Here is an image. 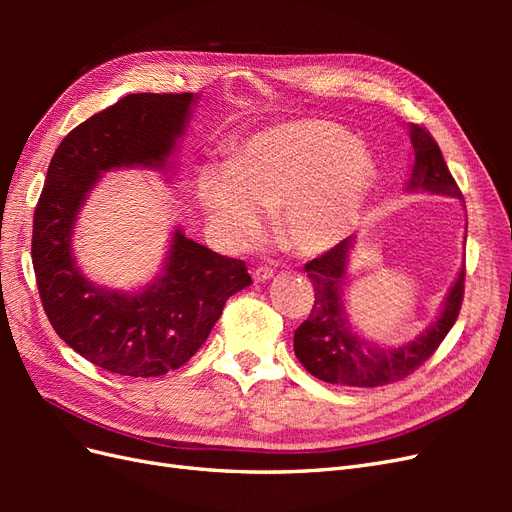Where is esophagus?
Masks as SVG:
<instances>
[{
  "mask_svg": "<svg viewBox=\"0 0 512 512\" xmlns=\"http://www.w3.org/2000/svg\"><path fill=\"white\" fill-rule=\"evenodd\" d=\"M252 277H254V282H256V284L269 282L271 277H273V269H271V267H267V265H260V267H256V269L252 271Z\"/></svg>",
  "mask_w": 512,
  "mask_h": 512,
  "instance_id": "1",
  "label": "esophagus"
}]
</instances>
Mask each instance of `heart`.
Returning a JSON list of instances; mask_svg holds the SVG:
<instances>
[{
    "instance_id": "1",
    "label": "heart",
    "mask_w": 512,
    "mask_h": 512,
    "mask_svg": "<svg viewBox=\"0 0 512 512\" xmlns=\"http://www.w3.org/2000/svg\"><path fill=\"white\" fill-rule=\"evenodd\" d=\"M378 179L369 149L327 119L275 123L200 170L198 200L209 222L237 247L254 245L273 211L290 250L318 256L342 243Z\"/></svg>"
}]
</instances>
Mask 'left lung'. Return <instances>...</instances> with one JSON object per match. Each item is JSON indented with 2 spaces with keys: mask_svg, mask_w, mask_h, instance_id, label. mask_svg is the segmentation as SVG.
Returning <instances> with one entry per match:
<instances>
[{
  "mask_svg": "<svg viewBox=\"0 0 512 512\" xmlns=\"http://www.w3.org/2000/svg\"><path fill=\"white\" fill-rule=\"evenodd\" d=\"M408 134L412 143V164L404 192L463 200L442 158V151L429 132L408 123ZM354 243L356 237H348L331 252L305 265L316 290V301L312 314L294 331V354L309 374L322 382L342 386L391 384L423 365L451 331L463 299L466 269L461 265L438 316L429 322L427 329L404 344H376L356 331L344 307L346 275Z\"/></svg>",
  "mask_w": 512,
  "mask_h": 512,
  "instance_id": "8db88e82",
  "label": "left lung"
}]
</instances>
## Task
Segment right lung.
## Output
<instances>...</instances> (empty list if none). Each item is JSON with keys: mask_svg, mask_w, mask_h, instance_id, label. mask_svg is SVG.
I'll return each mask as SVG.
<instances>
[{"mask_svg": "<svg viewBox=\"0 0 512 512\" xmlns=\"http://www.w3.org/2000/svg\"><path fill=\"white\" fill-rule=\"evenodd\" d=\"M198 94H130L74 128L49 164L34 213L32 260L44 312L83 359L132 378L190 361L224 303L252 284L245 262L211 252L179 224L160 271L119 290L94 282L74 252L79 213L106 173L143 168L175 181L177 151Z\"/></svg>", "mask_w": 512, "mask_h": 512, "instance_id": "add662e5", "label": "right lung"}]
</instances>
